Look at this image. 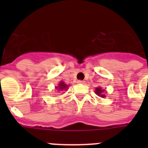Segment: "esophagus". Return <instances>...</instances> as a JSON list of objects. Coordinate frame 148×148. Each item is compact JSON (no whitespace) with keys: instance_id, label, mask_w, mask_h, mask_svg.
Wrapping results in <instances>:
<instances>
[{"instance_id":"esophagus-1","label":"esophagus","mask_w":148,"mask_h":148,"mask_svg":"<svg viewBox=\"0 0 148 148\" xmlns=\"http://www.w3.org/2000/svg\"><path fill=\"white\" fill-rule=\"evenodd\" d=\"M78 84H84V83H85V82H84V81L78 80Z\"/></svg>"}]
</instances>
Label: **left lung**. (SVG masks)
Returning a JSON list of instances; mask_svg holds the SVG:
<instances>
[{
	"mask_svg": "<svg viewBox=\"0 0 148 148\" xmlns=\"http://www.w3.org/2000/svg\"><path fill=\"white\" fill-rule=\"evenodd\" d=\"M104 92V90H102L101 89V87H98V88L95 89V93L97 94L98 95L101 96V97H105V95L104 94H102Z\"/></svg>",
	"mask_w": 148,
	"mask_h": 148,
	"instance_id": "8db88e82",
	"label": "left lung"
}]
</instances>
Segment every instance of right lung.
Returning <instances> with one entry per match:
<instances>
[{"instance_id": "1", "label": "right lung", "mask_w": 148, "mask_h": 148, "mask_svg": "<svg viewBox=\"0 0 148 148\" xmlns=\"http://www.w3.org/2000/svg\"><path fill=\"white\" fill-rule=\"evenodd\" d=\"M68 87V86L66 84H65L63 82H60V84H58V87H56V89H59V90H66V88Z\"/></svg>"}]
</instances>
